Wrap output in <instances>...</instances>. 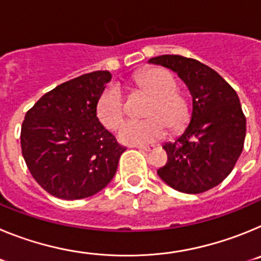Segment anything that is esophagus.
<instances>
[{"label":"esophagus","mask_w":261,"mask_h":261,"mask_svg":"<svg viewBox=\"0 0 261 261\" xmlns=\"http://www.w3.org/2000/svg\"><path fill=\"white\" fill-rule=\"evenodd\" d=\"M135 147H137L138 150H142V151H150L151 149H153V146H147V145H137V146Z\"/></svg>","instance_id":"34e87169"}]
</instances>
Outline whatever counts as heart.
<instances>
[{
  "label": "heart",
  "instance_id": "1",
  "mask_svg": "<svg viewBox=\"0 0 261 261\" xmlns=\"http://www.w3.org/2000/svg\"><path fill=\"white\" fill-rule=\"evenodd\" d=\"M137 86L154 96L147 110V119L126 120L119 129L120 141L129 145H145L165 137L171 129L186 123L188 108L183 96L175 91L176 82L167 70L154 68L135 75ZM123 90L117 84L108 85L98 99L96 115L107 128L119 126L124 117Z\"/></svg>",
  "mask_w": 261,
  "mask_h": 261
}]
</instances>
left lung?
<instances>
[{
    "label": "left lung",
    "mask_w": 261,
    "mask_h": 261,
    "mask_svg": "<svg viewBox=\"0 0 261 261\" xmlns=\"http://www.w3.org/2000/svg\"><path fill=\"white\" fill-rule=\"evenodd\" d=\"M175 71L190 90V124L175 142H166L167 163L156 171L166 184L184 193H202L232 171L246 137L241 102L216 70L197 60L162 55L149 60Z\"/></svg>",
    "instance_id": "left-lung-1"
}]
</instances>
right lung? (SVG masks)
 <instances>
[{
  "mask_svg": "<svg viewBox=\"0 0 261 261\" xmlns=\"http://www.w3.org/2000/svg\"><path fill=\"white\" fill-rule=\"evenodd\" d=\"M111 78L107 70L80 75L27 111L20 130L23 158L32 177L55 197H90L116 174L125 147L96 116L98 99Z\"/></svg>",
  "mask_w": 261,
  "mask_h": 261,
  "instance_id": "1",
  "label": "right lung"
}]
</instances>
